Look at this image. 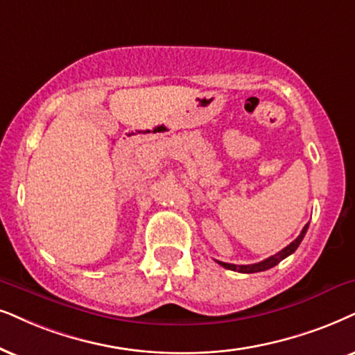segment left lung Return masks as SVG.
Returning a JSON list of instances; mask_svg holds the SVG:
<instances>
[{
    "label": "left lung",
    "mask_w": 355,
    "mask_h": 355,
    "mask_svg": "<svg viewBox=\"0 0 355 355\" xmlns=\"http://www.w3.org/2000/svg\"><path fill=\"white\" fill-rule=\"evenodd\" d=\"M308 226H309V223L306 224V226L303 227L302 232H300V236L297 237V239H295L293 242H290V244L286 245L285 249H282L280 252H277V254L270 255V257L266 259V260H262V262H257V263H249V266H236V263L219 262V260H216V262L219 263V266H223L224 268H227V270H234V272H241V273H255V272H263V270H268V268L275 267L277 263H280L282 260L286 259V257H288V255H291V254L295 252V250L298 249V245L302 244V241H303L304 234H306Z\"/></svg>",
    "instance_id": "obj_1"
}]
</instances>
